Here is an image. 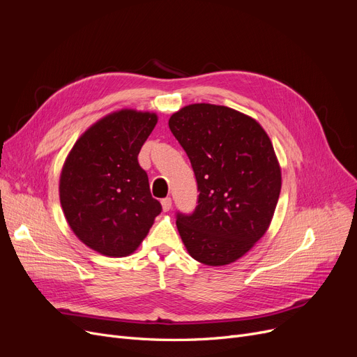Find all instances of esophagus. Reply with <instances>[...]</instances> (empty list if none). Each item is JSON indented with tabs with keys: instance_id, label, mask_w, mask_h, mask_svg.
I'll return each mask as SVG.
<instances>
[{
	"instance_id": "esophagus-1",
	"label": "esophagus",
	"mask_w": 357,
	"mask_h": 357,
	"mask_svg": "<svg viewBox=\"0 0 357 357\" xmlns=\"http://www.w3.org/2000/svg\"><path fill=\"white\" fill-rule=\"evenodd\" d=\"M162 208H163V211H169L172 208V198L171 197H166V198H163L162 201Z\"/></svg>"
}]
</instances>
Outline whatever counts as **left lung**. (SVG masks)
<instances>
[{
  "label": "left lung",
  "mask_w": 357,
  "mask_h": 357,
  "mask_svg": "<svg viewBox=\"0 0 357 357\" xmlns=\"http://www.w3.org/2000/svg\"><path fill=\"white\" fill-rule=\"evenodd\" d=\"M169 128L199 192L191 214L176 213L181 238L201 264L229 265L266 233L276 208L280 167L271 139L256 120L213 104L183 107Z\"/></svg>",
  "instance_id": "1"
}]
</instances>
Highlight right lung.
<instances>
[{"instance_id":"add662e5","label":"right lung","mask_w":357,"mask_h":357,"mask_svg":"<svg viewBox=\"0 0 357 357\" xmlns=\"http://www.w3.org/2000/svg\"><path fill=\"white\" fill-rule=\"evenodd\" d=\"M156 123L150 112H114L88 128L65 162L59 185L65 217L101 255L133 253L162 211L137 159Z\"/></svg>"}]
</instances>
